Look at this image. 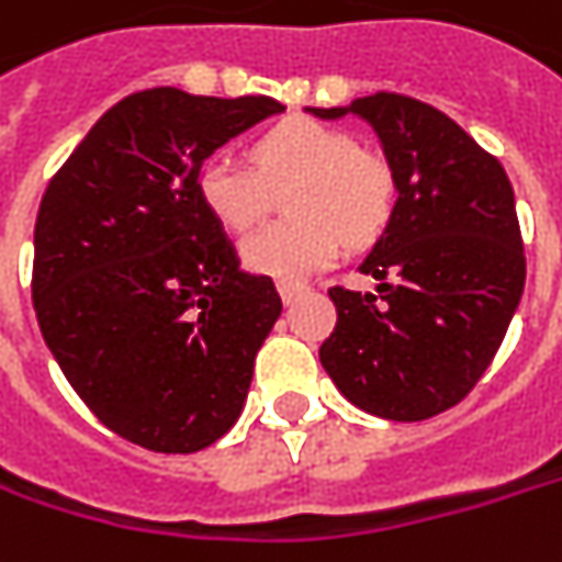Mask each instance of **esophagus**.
I'll list each match as a JSON object with an SVG mask.
<instances>
[{
    "instance_id": "1",
    "label": "esophagus",
    "mask_w": 562,
    "mask_h": 562,
    "mask_svg": "<svg viewBox=\"0 0 562 562\" xmlns=\"http://www.w3.org/2000/svg\"><path fill=\"white\" fill-rule=\"evenodd\" d=\"M303 291H306V288H303V284H296V281H278V294H281V300H284V306H291Z\"/></svg>"
}]
</instances>
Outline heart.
I'll use <instances>...</instances> for the list:
<instances>
[{"label": "heart", "instance_id": "1", "mask_svg": "<svg viewBox=\"0 0 562 562\" xmlns=\"http://www.w3.org/2000/svg\"><path fill=\"white\" fill-rule=\"evenodd\" d=\"M252 164L214 155L199 167V195L221 227L243 234L288 189L284 224L243 239L239 256L256 274L294 281L335 259L338 243L367 246L385 231L395 180L382 157L360 151L348 132L316 120H288L252 145Z\"/></svg>", "mask_w": 562, "mask_h": 562}]
</instances>
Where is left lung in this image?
<instances>
[{"label":"left lung","mask_w":562,"mask_h":562,"mask_svg":"<svg viewBox=\"0 0 562 562\" xmlns=\"http://www.w3.org/2000/svg\"><path fill=\"white\" fill-rule=\"evenodd\" d=\"M360 116L395 180V209L360 262L376 294L331 288L335 331L319 348L338 392L385 420H427L459 405L499 351L525 291L516 195L503 164L430 103L370 94L306 106Z\"/></svg>","instance_id":"8db88e82"}]
</instances>
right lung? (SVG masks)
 <instances>
[{
	"label": "right lung",
	"mask_w": 562,
	"mask_h": 562,
	"mask_svg": "<svg viewBox=\"0 0 562 562\" xmlns=\"http://www.w3.org/2000/svg\"><path fill=\"white\" fill-rule=\"evenodd\" d=\"M284 106L151 88L100 116L43 192L34 310L103 427L151 452H199L237 424L281 316L268 274L199 195V167Z\"/></svg>",
	"instance_id": "obj_1"
}]
</instances>
